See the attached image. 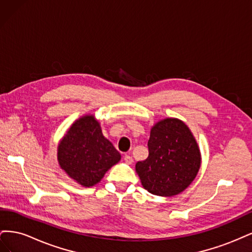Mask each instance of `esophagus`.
I'll use <instances>...</instances> for the list:
<instances>
[{
  "instance_id": "obj_1",
  "label": "esophagus",
  "mask_w": 252,
  "mask_h": 252,
  "mask_svg": "<svg viewBox=\"0 0 252 252\" xmlns=\"http://www.w3.org/2000/svg\"><path fill=\"white\" fill-rule=\"evenodd\" d=\"M124 161H125L126 164L131 165V164L133 163V158H132V157H130V156H125V157H124Z\"/></svg>"
}]
</instances>
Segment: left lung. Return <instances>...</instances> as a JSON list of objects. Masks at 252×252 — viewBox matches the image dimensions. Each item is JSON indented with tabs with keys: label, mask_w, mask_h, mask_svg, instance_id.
I'll use <instances>...</instances> for the list:
<instances>
[{
	"label": "left lung",
	"mask_w": 252,
	"mask_h": 252,
	"mask_svg": "<svg viewBox=\"0 0 252 252\" xmlns=\"http://www.w3.org/2000/svg\"><path fill=\"white\" fill-rule=\"evenodd\" d=\"M149 156L135 164L142 186L159 196H173L191 184L202 157L191 130L177 118H166L151 127Z\"/></svg>",
	"instance_id": "obj_1"
}]
</instances>
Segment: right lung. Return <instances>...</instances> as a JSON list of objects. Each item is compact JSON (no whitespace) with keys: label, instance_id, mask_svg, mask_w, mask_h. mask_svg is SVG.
<instances>
[{"label":"right lung","instance_id":"add662e5","mask_svg":"<svg viewBox=\"0 0 252 252\" xmlns=\"http://www.w3.org/2000/svg\"><path fill=\"white\" fill-rule=\"evenodd\" d=\"M59 166L75 183L93 187L113 165L121 161L120 152L105 138L94 114L75 120L58 144Z\"/></svg>","mask_w":252,"mask_h":252}]
</instances>
